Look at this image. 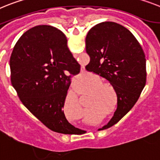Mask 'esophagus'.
Returning <instances> with one entry per match:
<instances>
[{
  "instance_id": "obj_1",
  "label": "esophagus",
  "mask_w": 160,
  "mask_h": 160,
  "mask_svg": "<svg viewBox=\"0 0 160 160\" xmlns=\"http://www.w3.org/2000/svg\"><path fill=\"white\" fill-rule=\"evenodd\" d=\"M101 132H102V131H101ZM97 133H99V132H97ZM99 134H100V133H99ZM103 134H104V135H105V133H103ZM102 136H103V135H102Z\"/></svg>"
}]
</instances>
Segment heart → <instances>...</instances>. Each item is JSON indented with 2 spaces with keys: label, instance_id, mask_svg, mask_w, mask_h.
Here are the masks:
<instances>
[{
  "label": "heart",
  "instance_id": "obj_1",
  "mask_svg": "<svg viewBox=\"0 0 160 160\" xmlns=\"http://www.w3.org/2000/svg\"><path fill=\"white\" fill-rule=\"evenodd\" d=\"M87 90L91 91L87 102V106L90 109L85 110L83 113V121L86 123L95 124L99 122L107 114L114 112L117 110V91L112 84L108 82H103V79L96 76L92 84L87 87ZM73 103L77 115L80 116L82 108L76 95L73 96Z\"/></svg>",
  "mask_w": 160,
  "mask_h": 160
}]
</instances>
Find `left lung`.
Returning a JSON list of instances; mask_svg holds the SVG:
<instances>
[{
    "label": "left lung",
    "mask_w": 160,
    "mask_h": 160,
    "mask_svg": "<svg viewBox=\"0 0 160 160\" xmlns=\"http://www.w3.org/2000/svg\"><path fill=\"white\" fill-rule=\"evenodd\" d=\"M90 57L86 66L115 87L117 108L112 118L98 130L117 124L133 107L146 85L145 54L134 35L118 23L103 22L94 26L86 37Z\"/></svg>",
    "instance_id": "1"
}]
</instances>
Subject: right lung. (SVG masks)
<instances>
[{"mask_svg": "<svg viewBox=\"0 0 160 160\" xmlns=\"http://www.w3.org/2000/svg\"><path fill=\"white\" fill-rule=\"evenodd\" d=\"M9 65L19 99L39 121L57 133L81 132L67 121L62 109L71 75L80 71L62 31L48 25L26 31L13 48Z\"/></svg>", "mask_w": 160, "mask_h": 160, "instance_id": "add662e5", "label": "right lung"}]
</instances>
